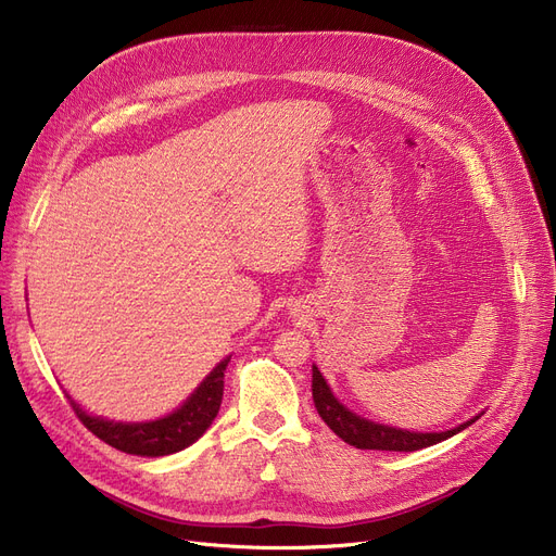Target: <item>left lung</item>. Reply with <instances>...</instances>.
<instances>
[{
    "label": "left lung",
    "instance_id": "8db88e82",
    "mask_svg": "<svg viewBox=\"0 0 556 556\" xmlns=\"http://www.w3.org/2000/svg\"><path fill=\"white\" fill-rule=\"evenodd\" d=\"M312 399H314L316 412H319V416L326 420V426L339 439H343L349 445L359 447V451L414 453V451H420V447H428L451 439L453 434L466 430L470 422L478 420V416H475L462 422V426H457L455 430H447V432H412V430L382 426V422L362 418L343 407L332 395L328 382L324 380L321 371L316 366H312Z\"/></svg>",
    "mask_w": 556,
    "mask_h": 556
}]
</instances>
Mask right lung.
I'll list each match as a JSON object with an SVG mask.
<instances>
[{"label":"right lung","mask_w":556,"mask_h":556,"mask_svg":"<svg viewBox=\"0 0 556 556\" xmlns=\"http://www.w3.org/2000/svg\"><path fill=\"white\" fill-rule=\"evenodd\" d=\"M228 362L230 357L219 362L213 368V374L201 382V387L185 401L182 407H178L174 414L165 418L149 422H115L99 416H90L88 412L78 407L70 395L67 399L78 420H81L101 441L117 447V451L126 455L165 457L192 445L210 426H213V420L222 407L224 374Z\"/></svg>","instance_id":"1"}]
</instances>
